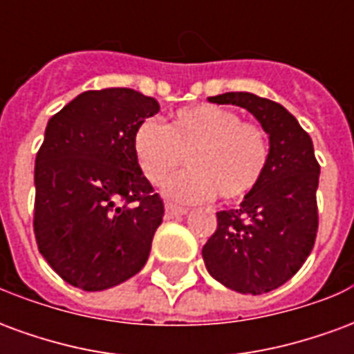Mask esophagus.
<instances>
[{"label":"esophagus","instance_id":"obj_1","mask_svg":"<svg viewBox=\"0 0 354 354\" xmlns=\"http://www.w3.org/2000/svg\"><path fill=\"white\" fill-rule=\"evenodd\" d=\"M167 218H178V216L187 214V208L184 207H176V205H167Z\"/></svg>","mask_w":354,"mask_h":354}]
</instances>
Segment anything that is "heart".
I'll use <instances>...</instances> for the list:
<instances>
[{
  "instance_id": "1",
  "label": "heart",
  "mask_w": 354,
  "mask_h": 354,
  "mask_svg": "<svg viewBox=\"0 0 354 354\" xmlns=\"http://www.w3.org/2000/svg\"><path fill=\"white\" fill-rule=\"evenodd\" d=\"M132 151L147 182L161 185L184 162L189 169L165 185V195L182 203H203L218 195L225 203L245 199L269 161V142L260 124L241 121L233 109L199 104L170 117L140 124Z\"/></svg>"
}]
</instances>
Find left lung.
<instances>
[{
	"mask_svg": "<svg viewBox=\"0 0 354 354\" xmlns=\"http://www.w3.org/2000/svg\"><path fill=\"white\" fill-rule=\"evenodd\" d=\"M208 100L248 109L269 136V161L260 184L239 208L216 214L218 227L203 246V260L223 286L266 294L292 279L315 245L320 167L311 136L284 106L252 93H223Z\"/></svg>",
	"mask_w": 354,
	"mask_h": 354,
	"instance_id": "8db88e82",
	"label": "left lung"
}]
</instances>
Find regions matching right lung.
<instances>
[{
  "label": "right lung",
  "instance_id": "add662e5",
  "mask_svg": "<svg viewBox=\"0 0 354 354\" xmlns=\"http://www.w3.org/2000/svg\"><path fill=\"white\" fill-rule=\"evenodd\" d=\"M157 111L151 96L111 87L77 94L47 123L35 157V241L75 288L108 290L146 266L165 208L132 138Z\"/></svg>",
  "mask_w": 354,
  "mask_h": 354
}]
</instances>
